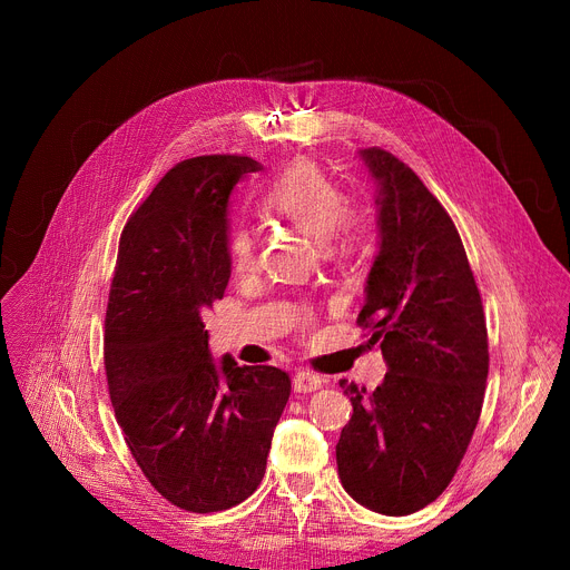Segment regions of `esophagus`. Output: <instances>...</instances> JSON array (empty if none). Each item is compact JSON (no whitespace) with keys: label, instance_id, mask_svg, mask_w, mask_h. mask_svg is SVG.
I'll list each match as a JSON object with an SVG mask.
<instances>
[{"label":"esophagus","instance_id":"1","mask_svg":"<svg viewBox=\"0 0 570 570\" xmlns=\"http://www.w3.org/2000/svg\"><path fill=\"white\" fill-rule=\"evenodd\" d=\"M323 385V379L309 370H297L293 376V391L295 393H314Z\"/></svg>","mask_w":570,"mask_h":570}]
</instances>
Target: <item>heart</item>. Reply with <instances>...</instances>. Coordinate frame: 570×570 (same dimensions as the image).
Here are the masks:
<instances>
[{"mask_svg": "<svg viewBox=\"0 0 570 570\" xmlns=\"http://www.w3.org/2000/svg\"><path fill=\"white\" fill-rule=\"evenodd\" d=\"M263 207L269 215L295 226L314 239H325L335 254L363 249L374 233L372 215L365 207L344 205V191L312 161H295L263 191ZM228 263L233 275L245 277L256 267V239L247 228L228 237ZM309 321V314H303Z\"/></svg>", "mask_w": 570, "mask_h": 570, "instance_id": "b5f03b06", "label": "heart"}]
</instances>
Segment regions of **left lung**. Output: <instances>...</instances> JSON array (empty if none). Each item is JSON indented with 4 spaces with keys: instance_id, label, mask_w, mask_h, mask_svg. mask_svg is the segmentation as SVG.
Instances as JSON below:
<instances>
[{
    "instance_id": "obj_1",
    "label": "left lung",
    "mask_w": 570,
    "mask_h": 570,
    "mask_svg": "<svg viewBox=\"0 0 570 570\" xmlns=\"http://www.w3.org/2000/svg\"><path fill=\"white\" fill-rule=\"evenodd\" d=\"M361 157L379 183L381 247L357 325L387 372L376 391L340 381L353 415L337 469L357 503L411 515L453 481L471 443L490 370L488 325L451 215L391 153L370 147Z\"/></svg>"
}]
</instances>
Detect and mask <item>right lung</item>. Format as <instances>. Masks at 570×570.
<instances>
[{"label":"right lung","mask_w":570,"mask_h":570,"mask_svg":"<svg viewBox=\"0 0 570 570\" xmlns=\"http://www.w3.org/2000/svg\"><path fill=\"white\" fill-rule=\"evenodd\" d=\"M258 161H179L129 217L108 293L104 365L115 417L153 488L217 513L261 485L291 395L286 372L213 363L203 316L230 279L228 196Z\"/></svg>","instance_id":"1"}]
</instances>
